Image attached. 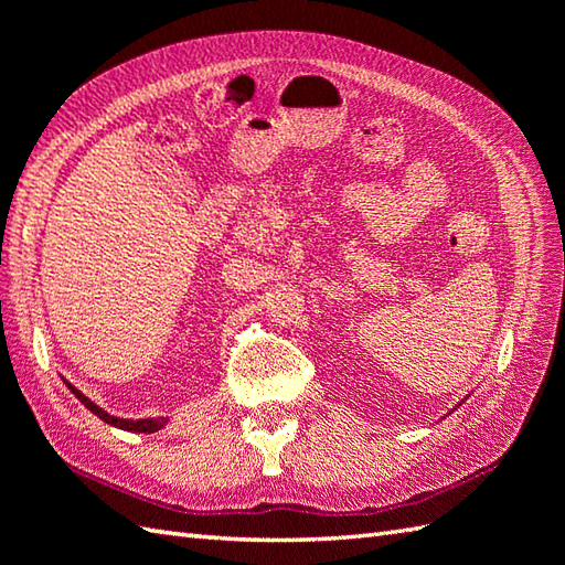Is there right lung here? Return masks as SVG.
Returning a JSON list of instances; mask_svg holds the SVG:
<instances>
[{
    "label": "right lung",
    "mask_w": 565,
    "mask_h": 565,
    "mask_svg": "<svg viewBox=\"0 0 565 565\" xmlns=\"http://www.w3.org/2000/svg\"><path fill=\"white\" fill-rule=\"evenodd\" d=\"M67 388L77 395V401H79L84 407H87V411H92L99 419H104L106 425H114V427H118V429L142 431V435H150V431H158V429L164 427V423H167L164 417H154V419H124V417H114V415H109L106 411H102L99 405H94V403L87 398V395H82L75 386H70V383H67Z\"/></svg>",
    "instance_id": "add662e5"
}]
</instances>
